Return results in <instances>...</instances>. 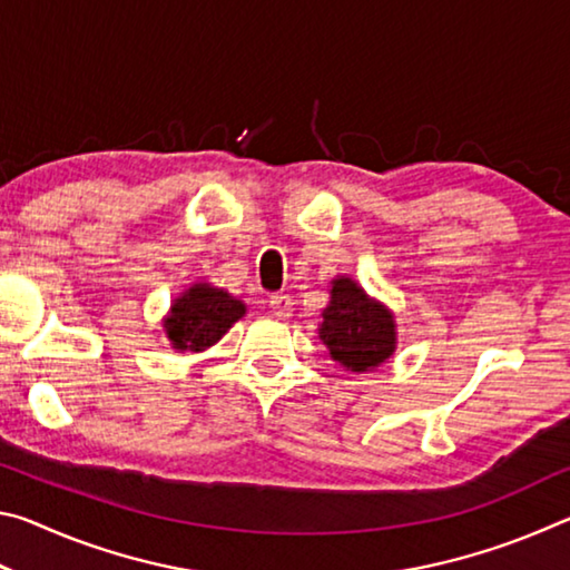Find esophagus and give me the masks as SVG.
<instances>
[{"instance_id": "obj_1", "label": "esophagus", "mask_w": 570, "mask_h": 570, "mask_svg": "<svg viewBox=\"0 0 570 570\" xmlns=\"http://www.w3.org/2000/svg\"><path fill=\"white\" fill-rule=\"evenodd\" d=\"M292 304H294V302H292V296H288V294H282V292L274 294V296H272V302H268V306H272L274 316H278V320H288V316H292V312H294Z\"/></svg>"}]
</instances>
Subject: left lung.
I'll use <instances>...</instances> for the list:
<instances>
[{
    "label": "left lung",
    "mask_w": 570,
    "mask_h": 570,
    "mask_svg": "<svg viewBox=\"0 0 570 570\" xmlns=\"http://www.w3.org/2000/svg\"><path fill=\"white\" fill-rule=\"evenodd\" d=\"M320 336L332 360L352 372L374 370L394 352L392 314L372 302L352 278L334 282Z\"/></svg>",
    "instance_id": "obj_1"
}]
</instances>
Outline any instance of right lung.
Returning a JSON list of instances; mask_svg holds the SVG:
<instances>
[{
  "label": "right lung",
  "instance_id": "right-lung-1",
  "mask_svg": "<svg viewBox=\"0 0 570 570\" xmlns=\"http://www.w3.org/2000/svg\"><path fill=\"white\" fill-rule=\"evenodd\" d=\"M244 314L246 306L238 298L220 288L196 284L170 306L166 334L176 350L200 352L216 344Z\"/></svg>",
  "mask_w": 570,
  "mask_h": 570
}]
</instances>
